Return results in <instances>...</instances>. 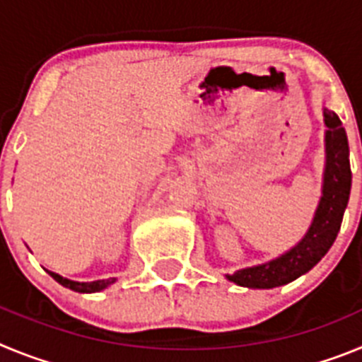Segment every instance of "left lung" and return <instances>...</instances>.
<instances>
[{
	"label": "left lung",
	"instance_id": "left-lung-1",
	"mask_svg": "<svg viewBox=\"0 0 362 362\" xmlns=\"http://www.w3.org/2000/svg\"><path fill=\"white\" fill-rule=\"evenodd\" d=\"M322 116L328 129L325 134L326 165L322 174V196L308 232L286 254L264 264L243 268L232 276H226L232 283L246 288L283 286L312 270L334 245L350 199V148L346 132L337 114L325 107Z\"/></svg>",
	"mask_w": 362,
	"mask_h": 362
}]
</instances>
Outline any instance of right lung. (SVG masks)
<instances>
[{
	"label": "right lung",
	"instance_id": "right-lung-1",
	"mask_svg": "<svg viewBox=\"0 0 362 362\" xmlns=\"http://www.w3.org/2000/svg\"><path fill=\"white\" fill-rule=\"evenodd\" d=\"M47 272H49V276L54 277V279L62 284V286H65V288H70V290H74V292H79V293L101 292V290H105L107 286H110L112 283H116V277H110V279L92 281V283H78V281L65 279V277H62L59 274H56V272H50V270H47Z\"/></svg>",
	"mask_w": 362,
	"mask_h": 362
}]
</instances>
